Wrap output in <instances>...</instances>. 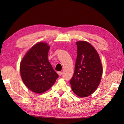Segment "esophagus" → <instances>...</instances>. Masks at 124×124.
<instances>
[{
	"mask_svg": "<svg viewBox=\"0 0 124 124\" xmlns=\"http://www.w3.org/2000/svg\"><path fill=\"white\" fill-rule=\"evenodd\" d=\"M57 73H58V75H59V76H61L62 74V72H61V71L57 72Z\"/></svg>",
	"mask_w": 124,
	"mask_h": 124,
	"instance_id": "1",
	"label": "esophagus"
}]
</instances>
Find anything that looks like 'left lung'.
<instances>
[{
	"mask_svg": "<svg viewBox=\"0 0 124 124\" xmlns=\"http://www.w3.org/2000/svg\"><path fill=\"white\" fill-rule=\"evenodd\" d=\"M76 44L77 56L74 73L70 83L76 95L86 97L98 87L103 68L98 53L90 43L83 40L77 41Z\"/></svg>",
	"mask_w": 124,
	"mask_h": 124,
	"instance_id": "left-lung-1",
	"label": "left lung"
}]
</instances>
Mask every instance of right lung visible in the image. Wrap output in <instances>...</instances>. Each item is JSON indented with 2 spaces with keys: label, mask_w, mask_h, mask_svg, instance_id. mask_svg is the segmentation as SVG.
I'll return each mask as SVG.
<instances>
[{
  "label": "right lung",
  "mask_w": 124,
  "mask_h": 124,
  "mask_svg": "<svg viewBox=\"0 0 124 124\" xmlns=\"http://www.w3.org/2000/svg\"><path fill=\"white\" fill-rule=\"evenodd\" d=\"M49 48L48 43L38 42L26 53L20 63V71L23 83L37 94L48 90L59 77L48 61Z\"/></svg>",
  "instance_id": "1"
}]
</instances>
